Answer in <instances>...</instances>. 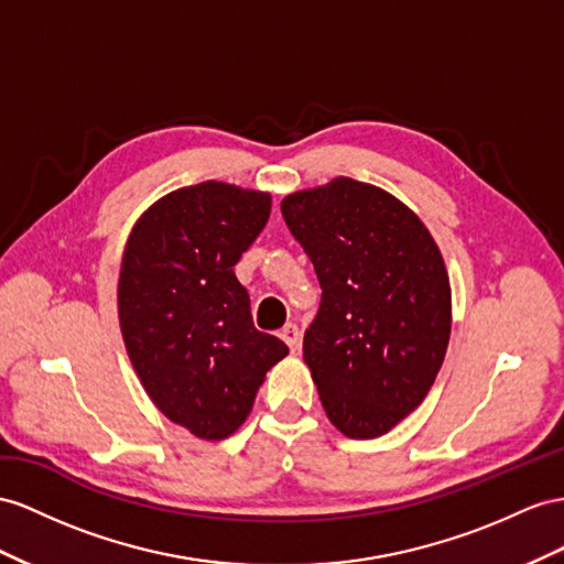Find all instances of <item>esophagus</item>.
<instances>
[{
    "label": "esophagus",
    "instance_id": "esophagus-1",
    "mask_svg": "<svg viewBox=\"0 0 564 564\" xmlns=\"http://www.w3.org/2000/svg\"><path fill=\"white\" fill-rule=\"evenodd\" d=\"M279 336L285 340V345H288V348H291L293 352L300 348V328H297V324H285V326L281 328Z\"/></svg>",
    "mask_w": 564,
    "mask_h": 564
}]
</instances>
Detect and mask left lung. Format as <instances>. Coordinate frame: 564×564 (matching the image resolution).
I'll use <instances>...</instances> for the list:
<instances>
[{"instance_id": "obj_1", "label": "left lung", "mask_w": 564, "mask_h": 564, "mask_svg": "<svg viewBox=\"0 0 564 564\" xmlns=\"http://www.w3.org/2000/svg\"><path fill=\"white\" fill-rule=\"evenodd\" d=\"M281 214L322 285L302 352L328 420L383 436L422 405L451 340L438 245L393 195L343 176L288 195Z\"/></svg>"}]
</instances>
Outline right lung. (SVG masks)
I'll return each instance as SVG.
<instances>
[{
  "label": "right lung",
  "mask_w": 564,
  "mask_h": 564,
  "mask_svg": "<svg viewBox=\"0 0 564 564\" xmlns=\"http://www.w3.org/2000/svg\"><path fill=\"white\" fill-rule=\"evenodd\" d=\"M271 197L207 181L140 216L119 279L128 357L171 422L221 441L250 414L288 345L252 324L234 267L269 221Z\"/></svg>",
  "instance_id": "obj_1"
}]
</instances>
